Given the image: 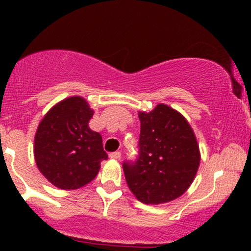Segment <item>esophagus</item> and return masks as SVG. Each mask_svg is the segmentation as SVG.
I'll list each match as a JSON object with an SVG mask.
<instances>
[{
  "label": "esophagus",
  "instance_id": "34e87169",
  "mask_svg": "<svg viewBox=\"0 0 251 251\" xmlns=\"http://www.w3.org/2000/svg\"><path fill=\"white\" fill-rule=\"evenodd\" d=\"M109 158L118 160V159L121 158V153H120V151H114V153H110L109 154Z\"/></svg>",
  "mask_w": 251,
  "mask_h": 251
}]
</instances>
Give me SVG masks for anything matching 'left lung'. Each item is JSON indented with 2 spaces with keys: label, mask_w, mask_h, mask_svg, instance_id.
<instances>
[{
  "label": "left lung",
  "mask_w": 251,
  "mask_h": 251,
  "mask_svg": "<svg viewBox=\"0 0 251 251\" xmlns=\"http://www.w3.org/2000/svg\"><path fill=\"white\" fill-rule=\"evenodd\" d=\"M140 154L124 163L126 182L144 204H163L181 197L196 178L201 151L193 128L181 113L159 103L140 111Z\"/></svg>",
  "instance_id": "left-lung-1"
}]
</instances>
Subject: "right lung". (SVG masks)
Segmentation results:
<instances>
[{"label": "right lung", "instance_id": "1", "mask_svg": "<svg viewBox=\"0 0 251 251\" xmlns=\"http://www.w3.org/2000/svg\"><path fill=\"white\" fill-rule=\"evenodd\" d=\"M80 96L65 98L47 111L39 124L34 155L40 173L60 189L72 191L90 183L107 160L102 136L88 126L93 116Z\"/></svg>", "mask_w": 251, "mask_h": 251}]
</instances>
